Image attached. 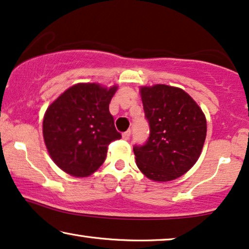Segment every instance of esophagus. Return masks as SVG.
<instances>
[{
    "instance_id": "obj_1",
    "label": "esophagus",
    "mask_w": 249,
    "mask_h": 249,
    "mask_svg": "<svg viewBox=\"0 0 249 249\" xmlns=\"http://www.w3.org/2000/svg\"><path fill=\"white\" fill-rule=\"evenodd\" d=\"M130 137H131V131H126L123 133V139H124V140H128Z\"/></svg>"
}]
</instances>
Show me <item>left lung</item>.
<instances>
[{
	"instance_id": "8db88e82",
	"label": "left lung",
	"mask_w": 249,
	"mask_h": 249,
	"mask_svg": "<svg viewBox=\"0 0 249 249\" xmlns=\"http://www.w3.org/2000/svg\"><path fill=\"white\" fill-rule=\"evenodd\" d=\"M140 93L150 133L144 144L133 147L139 170L158 182L180 178L200 156L207 131L204 112L182 89L157 84Z\"/></svg>"
}]
</instances>
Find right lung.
Instances as JSON below:
<instances>
[{
  "label": "right lung",
  "instance_id": "obj_1",
  "mask_svg": "<svg viewBox=\"0 0 249 249\" xmlns=\"http://www.w3.org/2000/svg\"><path fill=\"white\" fill-rule=\"evenodd\" d=\"M117 86L79 83L66 90L46 109L43 137L52 160L76 178L94 173L104 164L116 131L109 104Z\"/></svg>",
  "mask_w": 249,
  "mask_h": 249
}]
</instances>
